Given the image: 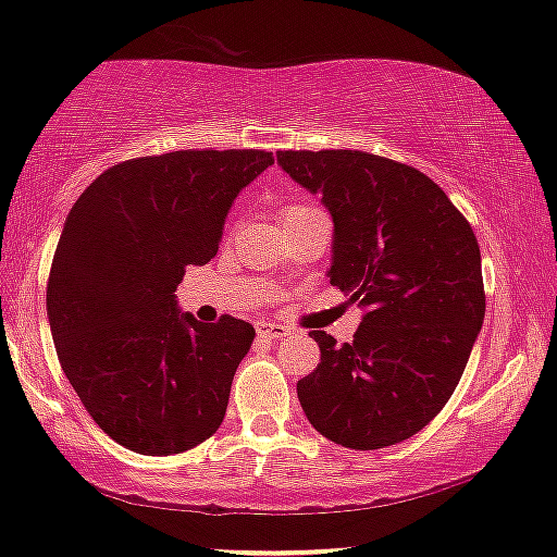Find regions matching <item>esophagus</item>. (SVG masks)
<instances>
[{
	"mask_svg": "<svg viewBox=\"0 0 557 557\" xmlns=\"http://www.w3.org/2000/svg\"><path fill=\"white\" fill-rule=\"evenodd\" d=\"M256 331H258V335H263V338H271V341L284 338V335L289 333L284 325H276V322H265V320L258 322Z\"/></svg>",
	"mask_w": 557,
	"mask_h": 557,
	"instance_id": "34e87169",
	"label": "esophagus"
}]
</instances>
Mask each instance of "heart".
Masks as SVG:
<instances>
[{
	"instance_id": "b5f03b06",
	"label": "heart",
	"mask_w": 557,
	"mask_h": 557,
	"mask_svg": "<svg viewBox=\"0 0 557 557\" xmlns=\"http://www.w3.org/2000/svg\"><path fill=\"white\" fill-rule=\"evenodd\" d=\"M297 209H305V206H301V203H292V206H286L284 214H289V211H297Z\"/></svg>"
}]
</instances>
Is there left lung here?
<instances>
[{"instance_id":"obj_1","label":"left lung","mask_w":557,"mask_h":557,"mask_svg":"<svg viewBox=\"0 0 557 557\" xmlns=\"http://www.w3.org/2000/svg\"><path fill=\"white\" fill-rule=\"evenodd\" d=\"M333 216L327 276L367 310L351 343L312 331L320 363L297 382L307 418L348 449H382L434 421L485 318L468 219L410 164L356 149L278 152Z\"/></svg>"}]
</instances>
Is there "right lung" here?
<instances>
[{
  "label": "right lung",
  "instance_id": "right-lung-1",
  "mask_svg": "<svg viewBox=\"0 0 557 557\" xmlns=\"http://www.w3.org/2000/svg\"><path fill=\"white\" fill-rule=\"evenodd\" d=\"M273 164L263 149H183L108 168L61 230L46 307L69 384L113 442L194 449L224 421L250 322L177 312L188 265L216 256L230 206Z\"/></svg>",
  "mask_w": 557,
  "mask_h": 557
}]
</instances>
